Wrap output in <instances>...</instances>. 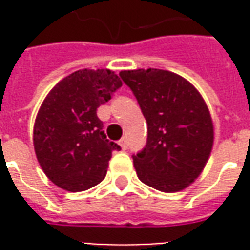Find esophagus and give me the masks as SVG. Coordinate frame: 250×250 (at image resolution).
Masks as SVG:
<instances>
[{"mask_svg": "<svg viewBox=\"0 0 250 250\" xmlns=\"http://www.w3.org/2000/svg\"><path fill=\"white\" fill-rule=\"evenodd\" d=\"M119 145H120V147H122V150H127V147H128V143H127V139H125V138L120 139Z\"/></svg>", "mask_w": 250, "mask_h": 250, "instance_id": "obj_1", "label": "esophagus"}]
</instances>
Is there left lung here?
<instances>
[{
  "mask_svg": "<svg viewBox=\"0 0 250 250\" xmlns=\"http://www.w3.org/2000/svg\"><path fill=\"white\" fill-rule=\"evenodd\" d=\"M147 122V142L132 155L138 178L165 193L184 190L198 178L213 146V123L195 88L163 69L122 71Z\"/></svg>",
  "mask_w": 250,
  "mask_h": 250,
  "instance_id": "obj_1",
  "label": "left lung"
}]
</instances>
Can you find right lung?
I'll return each mask as SVG.
<instances>
[{
  "label": "right lung",
  "mask_w": 250,
  "mask_h": 250,
  "mask_svg": "<svg viewBox=\"0 0 250 250\" xmlns=\"http://www.w3.org/2000/svg\"><path fill=\"white\" fill-rule=\"evenodd\" d=\"M122 87L109 69H80L57 83L42 102L33 131L37 161L59 188L77 193L107 174L112 151L96 109Z\"/></svg>",
  "instance_id": "add662e5"
}]
</instances>
